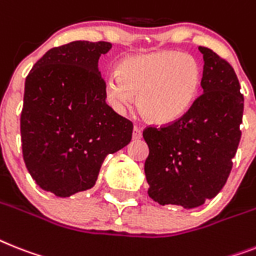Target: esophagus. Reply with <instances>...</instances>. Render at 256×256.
I'll list each match as a JSON object with an SVG mask.
<instances>
[{
  "mask_svg": "<svg viewBox=\"0 0 256 256\" xmlns=\"http://www.w3.org/2000/svg\"><path fill=\"white\" fill-rule=\"evenodd\" d=\"M132 137H133V140H140L141 137H142V130H141V128H138L137 126H133Z\"/></svg>",
  "mask_w": 256,
  "mask_h": 256,
  "instance_id": "1",
  "label": "esophagus"
}]
</instances>
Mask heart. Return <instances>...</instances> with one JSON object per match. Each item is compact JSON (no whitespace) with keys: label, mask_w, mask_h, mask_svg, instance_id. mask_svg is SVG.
Wrapping results in <instances>:
<instances>
[{"label":"heart","mask_w":256,"mask_h":256,"mask_svg":"<svg viewBox=\"0 0 256 256\" xmlns=\"http://www.w3.org/2000/svg\"><path fill=\"white\" fill-rule=\"evenodd\" d=\"M202 70L190 54L161 50L124 58L119 73H110L104 81L107 102L118 112L134 104L153 123L168 124L188 112L199 95Z\"/></svg>","instance_id":"heart-1"}]
</instances>
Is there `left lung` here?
Returning <instances> with one entry per match:
<instances>
[{
    "instance_id": "left-lung-1",
    "label": "left lung",
    "mask_w": 256,
    "mask_h": 256,
    "mask_svg": "<svg viewBox=\"0 0 256 256\" xmlns=\"http://www.w3.org/2000/svg\"><path fill=\"white\" fill-rule=\"evenodd\" d=\"M202 54V94L184 116L149 126L145 175L149 196L161 206L192 209L218 194L228 180L240 140L244 95L229 62L212 50Z\"/></svg>"
}]
</instances>
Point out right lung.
Instances as JSON below:
<instances>
[{
    "label": "right lung",
    "mask_w": 256,
    "mask_h": 256,
    "mask_svg": "<svg viewBox=\"0 0 256 256\" xmlns=\"http://www.w3.org/2000/svg\"><path fill=\"white\" fill-rule=\"evenodd\" d=\"M111 48L86 40L52 48L24 82L23 160L40 188L58 198L94 187L104 158L132 138V123L106 103L98 61Z\"/></svg>",
    "instance_id": "add662e5"
}]
</instances>
